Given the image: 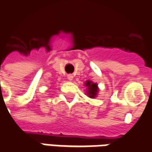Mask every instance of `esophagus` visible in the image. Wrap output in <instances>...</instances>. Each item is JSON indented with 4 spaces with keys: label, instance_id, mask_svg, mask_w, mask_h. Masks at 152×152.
<instances>
[{
    "label": "esophagus",
    "instance_id": "1",
    "mask_svg": "<svg viewBox=\"0 0 152 152\" xmlns=\"http://www.w3.org/2000/svg\"><path fill=\"white\" fill-rule=\"evenodd\" d=\"M67 79H68V80H70V81H72L73 80V76L72 75V74H69V75H67Z\"/></svg>",
    "mask_w": 152,
    "mask_h": 152
}]
</instances>
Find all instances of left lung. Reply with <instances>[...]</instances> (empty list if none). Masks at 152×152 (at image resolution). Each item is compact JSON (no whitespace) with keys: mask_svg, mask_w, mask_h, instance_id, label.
I'll return each instance as SVG.
<instances>
[{"mask_svg":"<svg viewBox=\"0 0 152 152\" xmlns=\"http://www.w3.org/2000/svg\"><path fill=\"white\" fill-rule=\"evenodd\" d=\"M85 86L87 87L86 94L90 98H95L97 96V94L99 92L98 85L96 83L92 82L91 80H86Z\"/></svg>","mask_w":152,"mask_h":152,"instance_id":"obj_1","label":"left lung"}]
</instances>
